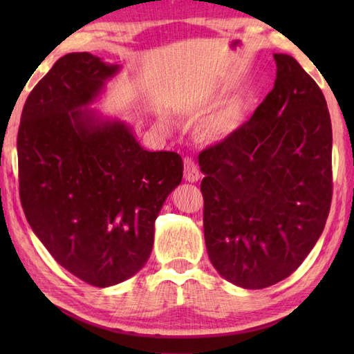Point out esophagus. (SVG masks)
I'll list each match as a JSON object with an SVG mask.
<instances>
[{
	"label": "esophagus",
	"instance_id": "obj_1",
	"mask_svg": "<svg viewBox=\"0 0 354 354\" xmlns=\"http://www.w3.org/2000/svg\"><path fill=\"white\" fill-rule=\"evenodd\" d=\"M201 178V173L198 165L194 164L192 158H185L184 160V179L189 183H196Z\"/></svg>",
	"mask_w": 354,
	"mask_h": 354
}]
</instances>
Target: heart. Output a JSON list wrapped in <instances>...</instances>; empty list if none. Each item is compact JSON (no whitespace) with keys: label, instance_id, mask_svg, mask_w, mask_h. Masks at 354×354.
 <instances>
[{"label":"heart","instance_id":"obj_1","mask_svg":"<svg viewBox=\"0 0 354 354\" xmlns=\"http://www.w3.org/2000/svg\"><path fill=\"white\" fill-rule=\"evenodd\" d=\"M162 123L164 126H170L167 120H162ZM236 124H237V117L234 112L225 111L208 123L205 131L209 137H222V135L228 133L231 129H234Z\"/></svg>","mask_w":354,"mask_h":354}]
</instances>
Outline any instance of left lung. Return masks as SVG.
<instances>
[{"label": "left lung", "mask_w": 354, "mask_h": 354, "mask_svg": "<svg viewBox=\"0 0 354 354\" xmlns=\"http://www.w3.org/2000/svg\"><path fill=\"white\" fill-rule=\"evenodd\" d=\"M274 59V88L252 117L199 153L209 261L245 289L268 288L301 265L332 202L324 94L292 56Z\"/></svg>", "instance_id": "8db88e82"}]
</instances>
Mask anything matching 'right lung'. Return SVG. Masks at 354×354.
I'll return each instance as SVG.
<instances>
[{
	"instance_id": "obj_1",
	"label": "right lung",
	"mask_w": 354,
	"mask_h": 354,
	"mask_svg": "<svg viewBox=\"0 0 354 354\" xmlns=\"http://www.w3.org/2000/svg\"><path fill=\"white\" fill-rule=\"evenodd\" d=\"M118 71L91 53L65 55L27 97L18 131L27 222L59 265L95 288L146 265L184 169L178 153L149 152L129 124L86 109Z\"/></svg>"
}]
</instances>
